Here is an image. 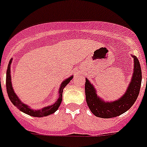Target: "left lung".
I'll return each mask as SVG.
<instances>
[{
	"instance_id": "left-lung-1",
	"label": "left lung",
	"mask_w": 147,
	"mask_h": 147,
	"mask_svg": "<svg viewBox=\"0 0 147 147\" xmlns=\"http://www.w3.org/2000/svg\"><path fill=\"white\" fill-rule=\"evenodd\" d=\"M134 58V71L129 86L125 94L117 100L113 102H105L97 96L96 90L93 85L86 78L85 94L86 101L89 108L96 117L101 118H112L121 115L126 112L136 101L140 92L142 81L141 68L138 59L136 56Z\"/></svg>"
}]
</instances>
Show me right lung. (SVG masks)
<instances>
[{
  "instance_id": "add662e5",
  "label": "right lung",
  "mask_w": 147,
  "mask_h": 147,
  "mask_svg": "<svg viewBox=\"0 0 147 147\" xmlns=\"http://www.w3.org/2000/svg\"><path fill=\"white\" fill-rule=\"evenodd\" d=\"M11 63H12V59L9 60V63L8 64V67L7 70V78H6V86H7V91L8 93V96L10 99L11 102L18 109H19L23 113L28 114L30 116L34 117H46V116L51 115L52 113H55L57 110L60 107V103L62 102V96H63V91L64 87H66L68 84L69 83V81L72 79L73 76H71L69 78L66 79L61 83L60 87L59 89V97L57 100L55 102L53 105L50 106H47L45 108H41L39 110H34L31 109L28 105H26L24 103L22 102V101L19 99L17 95L15 93L13 88L12 87V82H11V76H10V66Z\"/></svg>"
}]
</instances>
